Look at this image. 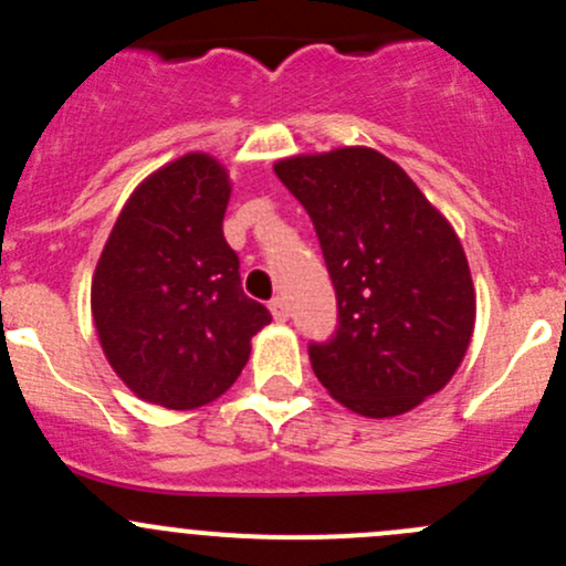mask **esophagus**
Masks as SVG:
<instances>
[{
  "label": "esophagus",
  "mask_w": 566,
  "mask_h": 566,
  "mask_svg": "<svg viewBox=\"0 0 566 566\" xmlns=\"http://www.w3.org/2000/svg\"><path fill=\"white\" fill-rule=\"evenodd\" d=\"M268 310H271V315H273V319H279V323H284V319L290 317V306H287V301L284 298H273L271 304H268Z\"/></svg>",
  "instance_id": "esophagus-1"
}]
</instances>
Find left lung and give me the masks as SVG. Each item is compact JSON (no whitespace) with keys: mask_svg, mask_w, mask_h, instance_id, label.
I'll use <instances>...</instances> for the list:
<instances>
[{"mask_svg":"<svg viewBox=\"0 0 566 566\" xmlns=\"http://www.w3.org/2000/svg\"><path fill=\"white\" fill-rule=\"evenodd\" d=\"M315 224L336 290V331L310 342L317 380L369 419L441 391L473 334L476 298L449 221L369 147L273 167Z\"/></svg>","mask_w":566,"mask_h":566,"instance_id":"obj_1","label":"left lung"}]
</instances>
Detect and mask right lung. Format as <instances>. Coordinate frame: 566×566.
I'll list each match as a JSON object with an SVG mask.
<instances>
[{
  "instance_id": "obj_1",
  "label": "right lung",
  "mask_w": 566,
  "mask_h": 566,
  "mask_svg": "<svg viewBox=\"0 0 566 566\" xmlns=\"http://www.w3.org/2000/svg\"><path fill=\"white\" fill-rule=\"evenodd\" d=\"M230 177L188 153L125 202L93 276V317L114 373L172 410L213 402L238 380L271 312L241 287L224 241Z\"/></svg>"
}]
</instances>
